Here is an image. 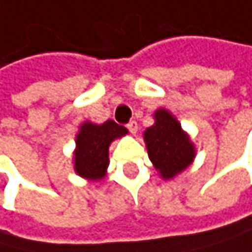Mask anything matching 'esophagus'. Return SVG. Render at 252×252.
<instances>
[{"instance_id":"esophagus-1","label":"esophagus","mask_w":252,"mask_h":252,"mask_svg":"<svg viewBox=\"0 0 252 252\" xmlns=\"http://www.w3.org/2000/svg\"><path fill=\"white\" fill-rule=\"evenodd\" d=\"M126 127L129 129V132H130V133H133V135H135V133H136V130H138V123H136L135 120H130V122L126 125Z\"/></svg>"}]
</instances>
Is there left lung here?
Returning a JSON list of instances; mask_svg holds the SVG:
<instances>
[{"label": "left lung", "mask_w": 252, "mask_h": 252, "mask_svg": "<svg viewBox=\"0 0 252 252\" xmlns=\"http://www.w3.org/2000/svg\"><path fill=\"white\" fill-rule=\"evenodd\" d=\"M155 120L144 132L149 158L163 179H171L192 162L195 150L180 123L167 109H158Z\"/></svg>", "instance_id": "1"}]
</instances>
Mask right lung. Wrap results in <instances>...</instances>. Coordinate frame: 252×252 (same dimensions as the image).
<instances>
[{
    "mask_svg": "<svg viewBox=\"0 0 252 252\" xmlns=\"http://www.w3.org/2000/svg\"><path fill=\"white\" fill-rule=\"evenodd\" d=\"M126 133L127 129L125 126H120L112 120H106L103 125L84 123L76 135V173L85 179L100 180L109 163L108 149L111 141Z\"/></svg>",
    "mask_w": 252,
    "mask_h": 252,
    "instance_id": "add662e5",
    "label": "right lung"
}]
</instances>
